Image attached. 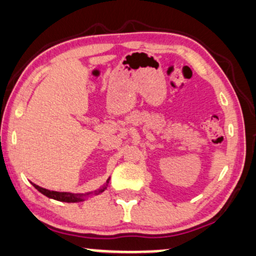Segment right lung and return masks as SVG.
<instances>
[{
    "mask_svg": "<svg viewBox=\"0 0 256 256\" xmlns=\"http://www.w3.org/2000/svg\"><path fill=\"white\" fill-rule=\"evenodd\" d=\"M109 180H110V178H108L107 182H106V184L104 186V187H100L98 189H96V190L89 192V193H86V194H75V193H69V192L49 190V189L40 187V186L32 184H32L34 186L36 189H38L40 193L43 194V195H46V196L49 198H52V200L61 201V202H68V204H74V202H82V201L87 200V198L89 196H92V195L101 194L102 192H104L106 189H107L108 184H109Z\"/></svg>",
    "mask_w": 256,
    "mask_h": 256,
    "instance_id": "obj_1",
    "label": "right lung"
}]
</instances>
